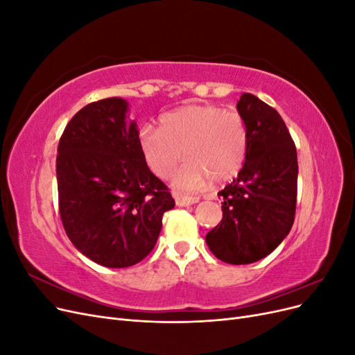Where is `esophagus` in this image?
<instances>
[{
    "label": "esophagus",
    "instance_id": "1",
    "mask_svg": "<svg viewBox=\"0 0 355 355\" xmlns=\"http://www.w3.org/2000/svg\"><path fill=\"white\" fill-rule=\"evenodd\" d=\"M198 197H187V196H176L178 206H191V204L198 202Z\"/></svg>",
    "mask_w": 355,
    "mask_h": 355
}]
</instances>
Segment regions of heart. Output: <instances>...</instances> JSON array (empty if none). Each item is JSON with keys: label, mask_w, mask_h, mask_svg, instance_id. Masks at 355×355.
<instances>
[{"label": "heart", "mask_w": 355, "mask_h": 355, "mask_svg": "<svg viewBox=\"0 0 355 355\" xmlns=\"http://www.w3.org/2000/svg\"><path fill=\"white\" fill-rule=\"evenodd\" d=\"M139 145L146 166L159 179L173 173L184 154L187 163L173 176V185L194 191L209 180L225 184L240 173L249 149V130L237 111L188 105L161 115L158 128H145Z\"/></svg>", "instance_id": "b5f03b06"}]
</instances>
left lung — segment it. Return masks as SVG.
Wrapping results in <instances>:
<instances>
[{"label":"left lung","instance_id":"obj_1","mask_svg":"<svg viewBox=\"0 0 355 355\" xmlns=\"http://www.w3.org/2000/svg\"><path fill=\"white\" fill-rule=\"evenodd\" d=\"M237 110L249 130L239 176L218 196L222 220L206 241L218 259L253 263L270 254L292 230L297 197V155L287 127L272 106L243 93Z\"/></svg>","mask_w":355,"mask_h":355}]
</instances>
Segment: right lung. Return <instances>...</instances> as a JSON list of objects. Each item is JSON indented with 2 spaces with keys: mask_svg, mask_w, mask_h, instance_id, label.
I'll use <instances>...</instances> for the list:
<instances>
[{
  "mask_svg": "<svg viewBox=\"0 0 355 355\" xmlns=\"http://www.w3.org/2000/svg\"><path fill=\"white\" fill-rule=\"evenodd\" d=\"M127 106L121 98L85 105L63 130L56 158L63 228L84 256L108 268L145 259L175 207L145 163Z\"/></svg>",
  "mask_w": 355,
  "mask_h": 355,
  "instance_id": "add662e5",
  "label": "right lung"
}]
</instances>
